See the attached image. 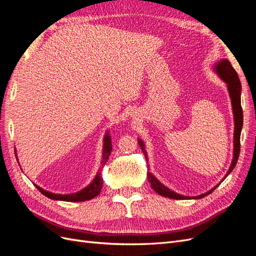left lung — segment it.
<instances>
[{
    "label": "left lung",
    "mask_w": 256,
    "mask_h": 256,
    "mask_svg": "<svg viewBox=\"0 0 256 256\" xmlns=\"http://www.w3.org/2000/svg\"><path fill=\"white\" fill-rule=\"evenodd\" d=\"M214 69L216 74L220 76V78L228 84V90L230 92V96L232 99V106H233V112H234V120H235V130H234V158L233 161H232V164L228 168V171L226 175V177L233 171L239 157V152H240V134H242V122H244V114H242V99H240V95H242V83H240V80L238 78V74L236 72L233 66L230 65L228 60H221L218 62V64H216ZM138 145H140L142 152L145 154V158L147 160V154L144 147V143L138 140ZM224 177V178H226ZM147 178L150 182V186L154 191H156L158 194L170 198H174V200H187L191 198L190 196H184L182 194H178V193L170 190L166 188L164 184H162L156 177H154L150 172L147 171ZM218 187V186H216ZM212 188V190H209L208 192L204 193V194H200L198 196H194L193 198H205L206 196L210 194V193L216 188Z\"/></svg>",
    "instance_id": "obj_1"
}]
</instances>
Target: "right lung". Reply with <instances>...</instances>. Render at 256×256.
<instances>
[{
	"label": "right lung",
	"mask_w": 256,
	"mask_h": 256,
	"mask_svg": "<svg viewBox=\"0 0 256 256\" xmlns=\"http://www.w3.org/2000/svg\"><path fill=\"white\" fill-rule=\"evenodd\" d=\"M111 136L108 132L104 136V152H102V164L104 166L106 164L108 159H109L110 154L112 152V142H111ZM16 154V152H14ZM17 158V157H16ZM102 178L100 177V173L96 175L95 180H92L88 187H85L79 192L72 193V194H56V193H52L49 191H46L42 189L40 187L36 186V188L42 193L44 196L51 200H65V202H83V200H88L97 196L102 188Z\"/></svg>",
	"instance_id": "1"
}]
</instances>
